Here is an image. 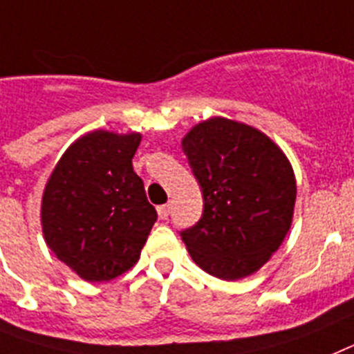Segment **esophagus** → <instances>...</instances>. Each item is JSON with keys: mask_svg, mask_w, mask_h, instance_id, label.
Returning <instances> with one entry per match:
<instances>
[{"mask_svg": "<svg viewBox=\"0 0 354 354\" xmlns=\"http://www.w3.org/2000/svg\"><path fill=\"white\" fill-rule=\"evenodd\" d=\"M169 214H171V205H162V207H158L160 219H167Z\"/></svg>", "mask_w": 354, "mask_h": 354, "instance_id": "obj_1", "label": "esophagus"}]
</instances>
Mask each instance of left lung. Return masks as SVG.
<instances>
[{
    "instance_id": "obj_1",
    "label": "left lung",
    "mask_w": 354,
    "mask_h": 354,
    "mask_svg": "<svg viewBox=\"0 0 354 354\" xmlns=\"http://www.w3.org/2000/svg\"><path fill=\"white\" fill-rule=\"evenodd\" d=\"M181 147L205 201L201 219L180 232L190 257L215 278L253 274L290 230V162L266 133L226 118L196 124Z\"/></svg>"
}]
</instances>
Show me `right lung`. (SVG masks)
I'll use <instances>...</instances> for the list:
<instances>
[{"label": "right lung", "mask_w": 354, "mask_h": 354, "mask_svg": "<svg viewBox=\"0 0 354 354\" xmlns=\"http://www.w3.org/2000/svg\"><path fill=\"white\" fill-rule=\"evenodd\" d=\"M140 139L91 131L67 147L46 183V244L87 281H109L131 269L156 221L131 165Z\"/></svg>", "instance_id": "add662e5"}]
</instances>
